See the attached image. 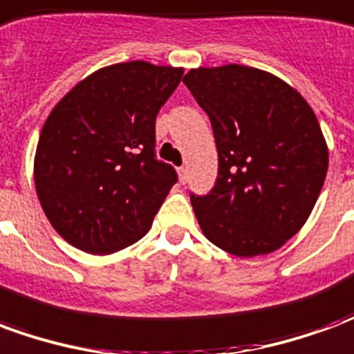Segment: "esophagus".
Masks as SVG:
<instances>
[{
    "label": "esophagus",
    "instance_id": "esophagus-1",
    "mask_svg": "<svg viewBox=\"0 0 354 354\" xmlns=\"http://www.w3.org/2000/svg\"><path fill=\"white\" fill-rule=\"evenodd\" d=\"M185 174H187V169H185V167H180V169H178V178H180V182H185Z\"/></svg>",
    "mask_w": 354,
    "mask_h": 354
}]
</instances>
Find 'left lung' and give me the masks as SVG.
I'll list each match as a JSON object with an SVG mask.
<instances>
[{
  "instance_id": "1",
  "label": "left lung",
  "mask_w": 354,
  "mask_h": 354,
  "mask_svg": "<svg viewBox=\"0 0 354 354\" xmlns=\"http://www.w3.org/2000/svg\"><path fill=\"white\" fill-rule=\"evenodd\" d=\"M184 83L218 149L216 185L192 197L205 237L239 258L279 250L304 227L326 178L315 111L286 81L250 66L193 68Z\"/></svg>"
}]
</instances>
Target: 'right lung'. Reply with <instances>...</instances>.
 I'll list each match as a JSON object with an SVG mask.
<instances>
[{"instance_id":"1","label":"right lung","mask_w":354,"mask_h":354,"mask_svg":"<svg viewBox=\"0 0 354 354\" xmlns=\"http://www.w3.org/2000/svg\"><path fill=\"white\" fill-rule=\"evenodd\" d=\"M184 68L132 60L96 70L58 100L34 157L37 199L66 243L113 254L146 235L176 184L155 159V117Z\"/></svg>"}]
</instances>
